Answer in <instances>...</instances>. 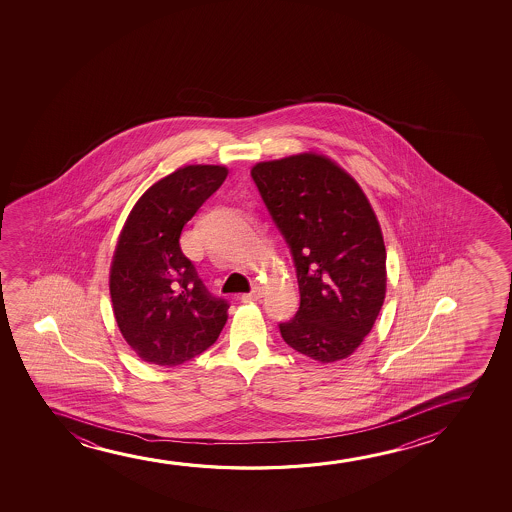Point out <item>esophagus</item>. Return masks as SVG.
<instances>
[{
  "label": "esophagus",
  "mask_w": 512,
  "mask_h": 512,
  "mask_svg": "<svg viewBox=\"0 0 512 512\" xmlns=\"http://www.w3.org/2000/svg\"><path fill=\"white\" fill-rule=\"evenodd\" d=\"M260 297H262V288L253 287L252 292H248V294H243L239 299L243 302H252L259 301Z\"/></svg>",
  "instance_id": "esophagus-1"
}]
</instances>
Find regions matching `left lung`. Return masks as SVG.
Returning a JSON list of instances; mask_svg holds the SVG:
<instances>
[{
    "label": "left lung",
    "instance_id": "1",
    "mask_svg": "<svg viewBox=\"0 0 512 512\" xmlns=\"http://www.w3.org/2000/svg\"><path fill=\"white\" fill-rule=\"evenodd\" d=\"M252 178L294 259L301 304L285 343L322 364L362 344L386 292V250L358 183L315 154L259 162Z\"/></svg>",
    "mask_w": 512,
    "mask_h": 512
}]
</instances>
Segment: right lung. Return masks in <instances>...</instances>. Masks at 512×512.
<instances>
[{
	"label": "right lung",
	"mask_w": 512,
	"mask_h": 512,
	"mask_svg": "<svg viewBox=\"0 0 512 512\" xmlns=\"http://www.w3.org/2000/svg\"><path fill=\"white\" fill-rule=\"evenodd\" d=\"M225 178L224 166L176 169L140 197L120 232L110 271L113 313L145 362L183 364L224 329L229 302L204 287L180 236Z\"/></svg>",
	"instance_id": "obj_1"
}]
</instances>
